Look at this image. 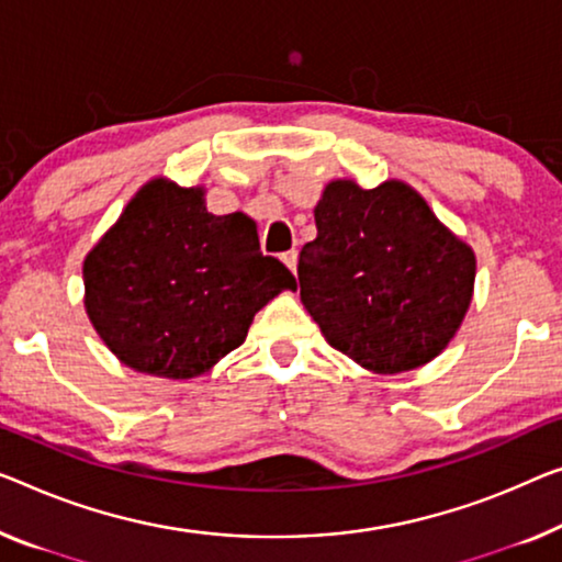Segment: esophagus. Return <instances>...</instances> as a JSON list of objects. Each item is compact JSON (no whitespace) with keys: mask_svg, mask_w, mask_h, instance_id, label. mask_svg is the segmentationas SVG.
Instances as JSON below:
<instances>
[{"mask_svg":"<svg viewBox=\"0 0 562 562\" xmlns=\"http://www.w3.org/2000/svg\"><path fill=\"white\" fill-rule=\"evenodd\" d=\"M282 262L288 265V270H290L292 274H295V272H297V252H295V249H290V252H284V255H282Z\"/></svg>","mask_w":562,"mask_h":562,"instance_id":"obj_1","label":"esophagus"}]
</instances>
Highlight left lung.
Masks as SVG:
<instances>
[{
	"mask_svg": "<svg viewBox=\"0 0 562 562\" xmlns=\"http://www.w3.org/2000/svg\"><path fill=\"white\" fill-rule=\"evenodd\" d=\"M300 252V300L335 350L373 373L437 358L472 303L476 259L404 181H330Z\"/></svg>",
	"mask_w": 562,
	"mask_h": 562,
	"instance_id": "8db88e82",
	"label": "left lung"
}]
</instances>
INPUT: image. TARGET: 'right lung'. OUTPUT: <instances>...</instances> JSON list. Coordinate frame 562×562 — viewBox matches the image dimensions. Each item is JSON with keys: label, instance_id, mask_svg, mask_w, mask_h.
<instances>
[{"label": "right lung", "instance_id": "add662e5", "mask_svg": "<svg viewBox=\"0 0 562 562\" xmlns=\"http://www.w3.org/2000/svg\"><path fill=\"white\" fill-rule=\"evenodd\" d=\"M86 310L138 373L194 379L247 338L257 310L295 278L259 252L247 214L206 212L204 189L148 181L82 265Z\"/></svg>", "mask_w": 562, "mask_h": 562}]
</instances>
